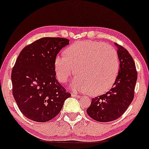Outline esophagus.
Listing matches in <instances>:
<instances>
[{"label":"esophagus","mask_w":149,"mask_h":149,"mask_svg":"<svg viewBox=\"0 0 149 149\" xmlns=\"http://www.w3.org/2000/svg\"><path fill=\"white\" fill-rule=\"evenodd\" d=\"M71 95H72V96H73V97H76V98H80L81 97L80 95H79V94H77L75 93H72Z\"/></svg>","instance_id":"34e87169"}]
</instances>
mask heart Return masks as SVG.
Segmentation results:
<instances>
[{
	"label": "heart",
	"mask_w": 149,
	"mask_h": 149,
	"mask_svg": "<svg viewBox=\"0 0 149 149\" xmlns=\"http://www.w3.org/2000/svg\"><path fill=\"white\" fill-rule=\"evenodd\" d=\"M57 78L64 84L75 72L74 86L92 95L102 94L111 88L119 70L118 54L111 46L100 42H75L64 51V57L55 59Z\"/></svg>",
	"instance_id": "b5f03b06"
}]
</instances>
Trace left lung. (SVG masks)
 I'll return each mask as SVG.
<instances>
[{
    "instance_id": "obj_1",
    "label": "left lung",
    "mask_w": 149,
    "mask_h": 149,
    "mask_svg": "<svg viewBox=\"0 0 149 149\" xmlns=\"http://www.w3.org/2000/svg\"><path fill=\"white\" fill-rule=\"evenodd\" d=\"M118 46V74L112 88L105 94L92 98L87 109L88 116L101 123L115 120L124 113L134 97L138 73L131 55L123 46Z\"/></svg>"
}]
</instances>
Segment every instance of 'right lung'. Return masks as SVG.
Here are the masks:
<instances>
[{"instance_id": "1", "label": "right lung", "mask_w": 149, "mask_h": 149, "mask_svg": "<svg viewBox=\"0 0 149 149\" xmlns=\"http://www.w3.org/2000/svg\"><path fill=\"white\" fill-rule=\"evenodd\" d=\"M70 40L42 38L26 46L11 72L12 93L19 109L31 120L45 123L59 114L71 94L57 81L55 59Z\"/></svg>"}]
</instances>
